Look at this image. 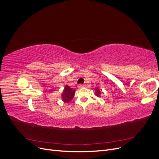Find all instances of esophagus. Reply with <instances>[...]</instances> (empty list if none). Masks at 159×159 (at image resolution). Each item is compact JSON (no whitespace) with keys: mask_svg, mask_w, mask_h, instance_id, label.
<instances>
[{"mask_svg":"<svg viewBox=\"0 0 159 159\" xmlns=\"http://www.w3.org/2000/svg\"><path fill=\"white\" fill-rule=\"evenodd\" d=\"M84 87H85V85H82V84H80V85L78 86V88L79 89L84 88Z\"/></svg>","mask_w":159,"mask_h":159,"instance_id":"1","label":"esophagus"}]
</instances>
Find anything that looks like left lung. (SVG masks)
Segmentation results:
<instances>
[{
    "mask_svg": "<svg viewBox=\"0 0 159 159\" xmlns=\"http://www.w3.org/2000/svg\"><path fill=\"white\" fill-rule=\"evenodd\" d=\"M101 94H102V91L99 89V88H95V96H97L98 98H101Z\"/></svg>",
    "mask_w": 159,
    "mask_h": 159,
    "instance_id": "left-lung-1",
    "label": "left lung"
}]
</instances>
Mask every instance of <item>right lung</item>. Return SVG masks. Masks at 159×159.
<instances>
[{
    "label": "right lung",
    "mask_w": 159,
    "mask_h": 159,
    "mask_svg": "<svg viewBox=\"0 0 159 159\" xmlns=\"http://www.w3.org/2000/svg\"><path fill=\"white\" fill-rule=\"evenodd\" d=\"M75 93V90L71 88L69 85H66L63 90V92H62L61 95V100L64 103H69L74 97Z\"/></svg>",
    "instance_id": "right-lung-1"
}]
</instances>
